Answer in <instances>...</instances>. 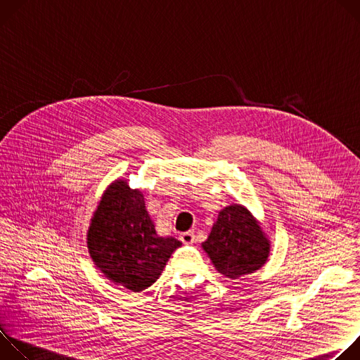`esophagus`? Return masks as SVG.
<instances>
[{"label": "esophagus", "instance_id": "obj_1", "mask_svg": "<svg viewBox=\"0 0 360 360\" xmlns=\"http://www.w3.org/2000/svg\"><path fill=\"white\" fill-rule=\"evenodd\" d=\"M179 239L182 240V243L185 245H189V243H193L195 242V233L192 231H188V232H184L179 235Z\"/></svg>", "mask_w": 360, "mask_h": 360}]
</instances>
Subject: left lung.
Returning a JSON list of instances; mask_svg holds the SVG:
<instances>
[{"label":"left lung","instance_id":"1","mask_svg":"<svg viewBox=\"0 0 360 360\" xmlns=\"http://www.w3.org/2000/svg\"><path fill=\"white\" fill-rule=\"evenodd\" d=\"M202 248L221 275L238 279L266 264L271 242L250 211L243 205L232 203L219 212Z\"/></svg>","mask_w":360,"mask_h":360}]
</instances>
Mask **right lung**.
I'll list each match as a JSON object with an SVG mask.
<instances>
[{"mask_svg":"<svg viewBox=\"0 0 360 360\" xmlns=\"http://www.w3.org/2000/svg\"><path fill=\"white\" fill-rule=\"evenodd\" d=\"M86 245L95 266L131 292L149 288L182 243L157 235L143 193L117 179L102 193L91 218Z\"/></svg>","mask_w":360,"mask_h":360,"instance_id":"right-lung-1","label":"right lung"}]
</instances>
